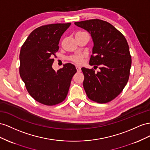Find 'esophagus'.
Returning a JSON list of instances; mask_svg holds the SVG:
<instances>
[{
    "mask_svg": "<svg viewBox=\"0 0 150 150\" xmlns=\"http://www.w3.org/2000/svg\"><path fill=\"white\" fill-rule=\"evenodd\" d=\"M76 70H77L78 72H80L81 71V68L79 66H76Z\"/></svg>",
    "mask_w": 150,
    "mask_h": 150,
    "instance_id": "34e87169",
    "label": "esophagus"
}]
</instances>
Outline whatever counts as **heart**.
<instances>
[{"label":"heart","instance_id":"heart-1","mask_svg":"<svg viewBox=\"0 0 150 150\" xmlns=\"http://www.w3.org/2000/svg\"><path fill=\"white\" fill-rule=\"evenodd\" d=\"M83 33V32H78L76 33ZM84 57V55L82 54H76L75 56H72L70 58V60H71V62H74L76 64H80L82 63L83 62V58Z\"/></svg>","mask_w":150,"mask_h":150}]
</instances>
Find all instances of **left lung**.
<instances>
[{
	"mask_svg": "<svg viewBox=\"0 0 150 150\" xmlns=\"http://www.w3.org/2000/svg\"><path fill=\"white\" fill-rule=\"evenodd\" d=\"M91 33L93 41L89 64L97 67L82 68L83 88L88 99L104 104L118 96L127 83L131 66L129 45L122 34L112 24L98 19L75 22Z\"/></svg>",
	"mask_w": 150,
	"mask_h": 150,
	"instance_id": "8db88e82",
	"label": "left lung"
}]
</instances>
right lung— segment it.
I'll list each match as a JSON object with an SVG mask.
<instances>
[{"mask_svg":"<svg viewBox=\"0 0 150 150\" xmlns=\"http://www.w3.org/2000/svg\"><path fill=\"white\" fill-rule=\"evenodd\" d=\"M70 24H51L38 28L30 33L21 48V77L29 95L46 105H56L65 99L76 72L71 63L65 64L57 72L52 68L59 40Z\"/></svg>","mask_w":150,"mask_h":150,"instance_id":"obj_1","label":"right lung"}]
</instances>
